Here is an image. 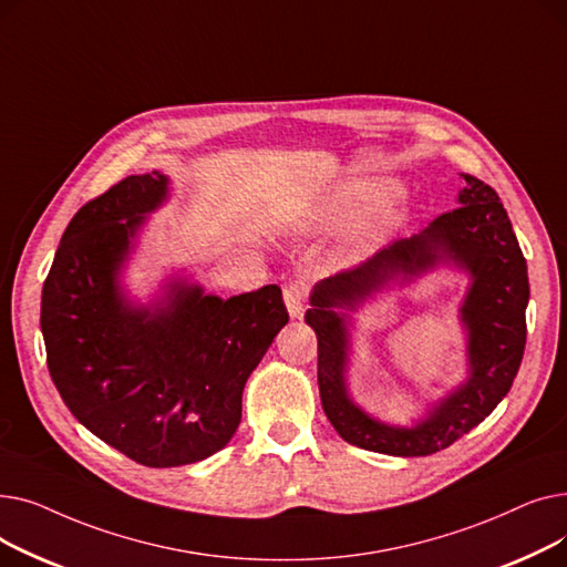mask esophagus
I'll list each match as a JSON object with an SVG mask.
<instances>
[{
    "instance_id": "obj_1",
    "label": "esophagus",
    "mask_w": 567,
    "mask_h": 567,
    "mask_svg": "<svg viewBox=\"0 0 567 567\" xmlns=\"http://www.w3.org/2000/svg\"><path fill=\"white\" fill-rule=\"evenodd\" d=\"M306 293H308V289H306V285L299 282V280H293V282H287V285H285L282 296H285V306H287V310H289L291 317H301V312H303V308H306Z\"/></svg>"
}]
</instances>
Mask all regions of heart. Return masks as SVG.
<instances>
[{
  "label": "heart",
  "mask_w": 567,
  "mask_h": 567,
  "mask_svg": "<svg viewBox=\"0 0 567 567\" xmlns=\"http://www.w3.org/2000/svg\"><path fill=\"white\" fill-rule=\"evenodd\" d=\"M372 199H374V193H372L370 186H361V184L347 186L340 193H336L329 214L338 223L349 220V218H355V216H361L363 212H368V208L372 206ZM400 220H402L400 208H383V212H379L377 216H370L368 220H363L359 227L353 229V234L349 238L347 252L349 255H363L365 250H370L379 241V238L385 231L395 227Z\"/></svg>",
  "instance_id": "obj_1"
}]
</instances>
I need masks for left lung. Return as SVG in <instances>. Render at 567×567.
<instances>
[{
    "instance_id": "1",
    "label": "left lung",
    "mask_w": 567,
    "mask_h": 567,
    "mask_svg": "<svg viewBox=\"0 0 567 567\" xmlns=\"http://www.w3.org/2000/svg\"><path fill=\"white\" fill-rule=\"evenodd\" d=\"M460 176L464 190L457 208L441 214L425 231L400 238L372 259L321 280L312 291L306 321L317 333L321 406L338 434L359 449L398 457H423L449 449L487 419L517 377L526 344V259L496 190L471 174ZM441 256L455 258L474 278L463 307L472 377L421 426L411 431L381 426L346 398V330L343 316L332 308L352 307L391 277L420 272Z\"/></svg>"
}]
</instances>
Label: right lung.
<instances>
[{
  "instance_id": "obj_1",
  "label": "right lung",
  "mask_w": 567,
  "mask_h": 567,
  "mask_svg": "<svg viewBox=\"0 0 567 567\" xmlns=\"http://www.w3.org/2000/svg\"><path fill=\"white\" fill-rule=\"evenodd\" d=\"M165 174H133L69 223L43 282L48 370L75 419L137 464L169 468L220 451L241 395L289 321L278 285L204 296L174 285L167 308H133L116 287L142 216L165 199Z\"/></svg>"
}]
</instances>
